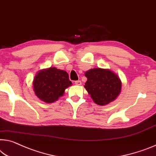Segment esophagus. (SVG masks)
I'll return each mask as SVG.
<instances>
[{
    "label": "esophagus",
    "instance_id": "obj_1",
    "mask_svg": "<svg viewBox=\"0 0 156 156\" xmlns=\"http://www.w3.org/2000/svg\"><path fill=\"white\" fill-rule=\"evenodd\" d=\"M75 83L76 85L80 86V85H81V81H80V80H78V81H76L75 82Z\"/></svg>",
    "mask_w": 156,
    "mask_h": 156
}]
</instances>
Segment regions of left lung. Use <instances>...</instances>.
<instances>
[{
  "label": "left lung",
  "instance_id": "1",
  "mask_svg": "<svg viewBox=\"0 0 156 156\" xmlns=\"http://www.w3.org/2000/svg\"><path fill=\"white\" fill-rule=\"evenodd\" d=\"M87 81L84 88L93 102L98 105H106L113 102L121 91L122 83L119 76L109 69L93 68L86 71Z\"/></svg>",
  "mask_w": 156,
  "mask_h": 156
}]
</instances>
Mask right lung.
Instances as JSON below:
<instances>
[{"label":"right lung","instance_id":"right-lung-1","mask_svg":"<svg viewBox=\"0 0 156 156\" xmlns=\"http://www.w3.org/2000/svg\"><path fill=\"white\" fill-rule=\"evenodd\" d=\"M72 84L67 72L54 67L38 71L33 81L35 94L46 103L57 101Z\"/></svg>","mask_w":156,"mask_h":156}]
</instances>
